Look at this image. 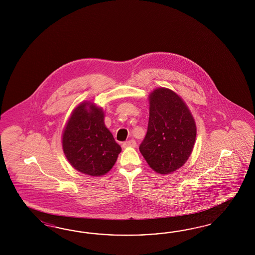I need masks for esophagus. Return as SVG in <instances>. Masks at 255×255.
<instances>
[{
    "instance_id": "1",
    "label": "esophagus",
    "mask_w": 255,
    "mask_h": 255,
    "mask_svg": "<svg viewBox=\"0 0 255 255\" xmlns=\"http://www.w3.org/2000/svg\"><path fill=\"white\" fill-rule=\"evenodd\" d=\"M135 146H136V142H135L133 139L124 142V145H123V147H124V148H125V147H135Z\"/></svg>"
}]
</instances>
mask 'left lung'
Segmentation results:
<instances>
[{
    "instance_id": "left-lung-1",
    "label": "left lung",
    "mask_w": 255,
    "mask_h": 255,
    "mask_svg": "<svg viewBox=\"0 0 255 255\" xmlns=\"http://www.w3.org/2000/svg\"><path fill=\"white\" fill-rule=\"evenodd\" d=\"M147 131L139 150L151 169L168 175L192 154L196 124L185 102L167 88L149 93Z\"/></svg>"
}]
</instances>
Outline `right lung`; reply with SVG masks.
<instances>
[{"label":"right lung","instance_id":"add662e5","mask_svg":"<svg viewBox=\"0 0 255 255\" xmlns=\"http://www.w3.org/2000/svg\"><path fill=\"white\" fill-rule=\"evenodd\" d=\"M104 120L103 108L85 101L73 110L62 132V149L70 164L92 177L107 174L122 151Z\"/></svg>","mask_w":255,"mask_h":255}]
</instances>
